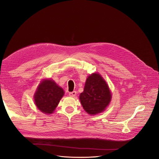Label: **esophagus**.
Segmentation results:
<instances>
[{
    "label": "esophagus",
    "mask_w": 159,
    "mask_h": 159,
    "mask_svg": "<svg viewBox=\"0 0 159 159\" xmlns=\"http://www.w3.org/2000/svg\"><path fill=\"white\" fill-rule=\"evenodd\" d=\"M76 95V91H72L71 93H69V96L71 97H74Z\"/></svg>",
    "instance_id": "34e87169"
}]
</instances>
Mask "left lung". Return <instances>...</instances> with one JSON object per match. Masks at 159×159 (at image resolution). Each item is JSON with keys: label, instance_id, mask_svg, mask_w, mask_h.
Here are the masks:
<instances>
[{"label": "left lung", "instance_id": "8db88e82", "mask_svg": "<svg viewBox=\"0 0 159 159\" xmlns=\"http://www.w3.org/2000/svg\"><path fill=\"white\" fill-rule=\"evenodd\" d=\"M80 102L89 115H97L105 111L111 100L110 89L100 74L93 73L87 78Z\"/></svg>", "mask_w": 159, "mask_h": 159}]
</instances>
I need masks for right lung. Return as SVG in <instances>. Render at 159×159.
Instances as JSON below:
<instances>
[{
    "label": "right lung",
    "mask_w": 159,
    "mask_h": 159,
    "mask_svg": "<svg viewBox=\"0 0 159 159\" xmlns=\"http://www.w3.org/2000/svg\"><path fill=\"white\" fill-rule=\"evenodd\" d=\"M63 89L52 80H44L37 87L34 94L37 107L44 114H52L63 96Z\"/></svg>",
    "instance_id": "obj_1"
}]
</instances>
